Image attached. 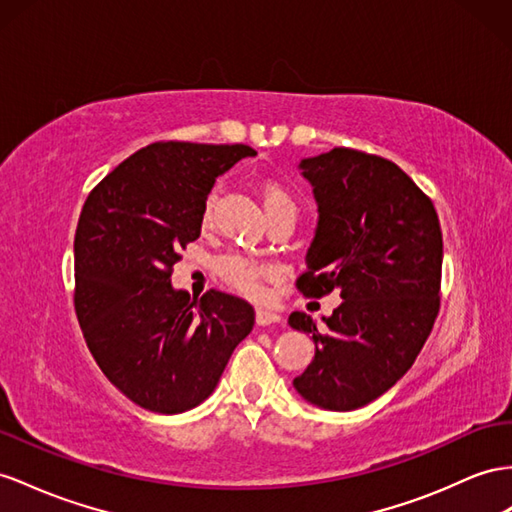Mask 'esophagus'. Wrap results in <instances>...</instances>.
<instances>
[{"label":"esophagus","instance_id":"esophagus-1","mask_svg":"<svg viewBox=\"0 0 512 512\" xmlns=\"http://www.w3.org/2000/svg\"><path fill=\"white\" fill-rule=\"evenodd\" d=\"M255 320L259 326H270V324H277L281 322V316L279 313H274L270 309H264V307H257L255 311Z\"/></svg>","mask_w":512,"mask_h":512}]
</instances>
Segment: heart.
Listing matches in <instances>:
<instances>
[{"label":"heart","mask_w":512,"mask_h":512,"mask_svg":"<svg viewBox=\"0 0 512 512\" xmlns=\"http://www.w3.org/2000/svg\"><path fill=\"white\" fill-rule=\"evenodd\" d=\"M264 205L266 209H272L277 205H294L290 194H287L277 183H268L264 188ZM214 207H216V192H209L207 199L203 203V212L201 218L203 222H209L214 216ZM220 272L238 287L240 292L248 296H259L261 294V279L270 274V268L264 264H257V261L242 257V255H229L225 259H220Z\"/></svg>","instance_id":"b5f03b06"}]
</instances>
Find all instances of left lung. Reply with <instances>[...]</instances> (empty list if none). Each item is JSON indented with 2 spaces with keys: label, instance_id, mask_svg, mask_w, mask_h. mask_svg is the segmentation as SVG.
Masks as SVG:
<instances>
[{
  "label": "left lung",
  "instance_id": "obj_1",
  "mask_svg": "<svg viewBox=\"0 0 512 512\" xmlns=\"http://www.w3.org/2000/svg\"><path fill=\"white\" fill-rule=\"evenodd\" d=\"M318 225L298 290L344 300L326 331L303 311L290 326L316 355L294 378L298 396L326 411L370 404L409 372L439 311L443 238L435 205L385 157L337 147L298 164Z\"/></svg>",
  "mask_w": 512,
  "mask_h": 512
}]
</instances>
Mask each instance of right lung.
<instances>
[{"label": "right lung", "mask_w": 512, "mask_h": 512, "mask_svg": "<svg viewBox=\"0 0 512 512\" xmlns=\"http://www.w3.org/2000/svg\"><path fill=\"white\" fill-rule=\"evenodd\" d=\"M257 155L246 144L153 142L88 194L75 231V313L108 381L142 409L190 411L212 396L253 331L246 300L170 285L179 251L201 235L220 175Z\"/></svg>", "instance_id": "1"}]
</instances>
